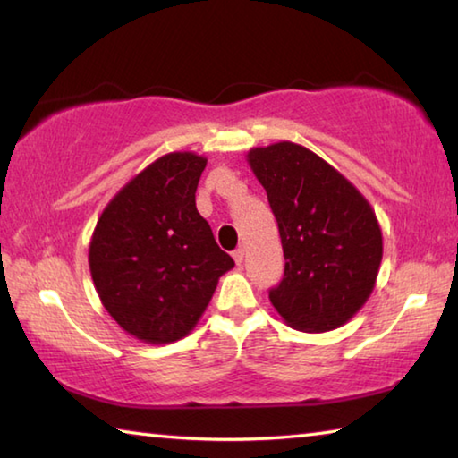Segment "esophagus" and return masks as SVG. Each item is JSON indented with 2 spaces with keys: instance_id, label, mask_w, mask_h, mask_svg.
<instances>
[{
  "instance_id": "obj_1",
  "label": "esophagus",
  "mask_w": 458,
  "mask_h": 458,
  "mask_svg": "<svg viewBox=\"0 0 458 458\" xmlns=\"http://www.w3.org/2000/svg\"><path fill=\"white\" fill-rule=\"evenodd\" d=\"M244 254H246V250L244 248H236L234 252H232V257H234V260H236V265L240 267L244 262Z\"/></svg>"
}]
</instances>
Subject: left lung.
<instances>
[{"label": "left lung", "instance_id": "1", "mask_svg": "<svg viewBox=\"0 0 458 458\" xmlns=\"http://www.w3.org/2000/svg\"><path fill=\"white\" fill-rule=\"evenodd\" d=\"M246 157L267 190L284 254V276L270 289V303L293 329L341 327L376 286L384 244L374 208L303 145L254 147Z\"/></svg>", "mask_w": 458, "mask_h": 458}]
</instances>
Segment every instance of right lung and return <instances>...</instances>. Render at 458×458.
I'll return each mask as SVG.
<instances>
[{
    "mask_svg": "<svg viewBox=\"0 0 458 458\" xmlns=\"http://www.w3.org/2000/svg\"><path fill=\"white\" fill-rule=\"evenodd\" d=\"M206 164L191 151L155 159L108 201L92 232L89 267L100 303L145 344L188 335L234 267L196 208Z\"/></svg>",
    "mask_w": 458,
    "mask_h": 458,
    "instance_id": "right-lung-1",
    "label": "right lung"
}]
</instances>
